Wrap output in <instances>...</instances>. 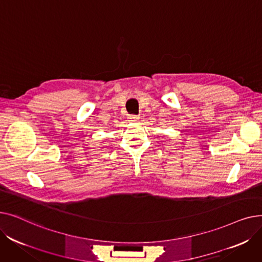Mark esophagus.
<instances>
[{"label":"esophagus","mask_w":262,"mask_h":262,"mask_svg":"<svg viewBox=\"0 0 262 262\" xmlns=\"http://www.w3.org/2000/svg\"><path fill=\"white\" fill-rule=\"evenodd\" d=\"M128 121H130V122H138L139 121V117L132 115V116L128 117Z\"/></svg>","instance_id":"34e87169"}]
</instances>
